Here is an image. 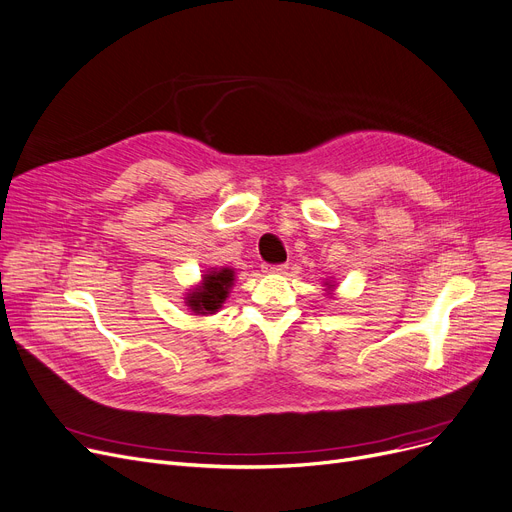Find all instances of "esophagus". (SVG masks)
Wrapping results in <instances>:
<instances>
[{
  "instance_id": "1",
  "label": "esophagus",
  "mask_w": 512,
  "mask_h": 512,
  "mask_svg": "<svg viewBox=\"0 0 512 512\" xmlns=\"http://www.w3.org/2000/svg\"><path fill=\"white\" fill-rule=\"evenodd\" d=\"M262 269H264V273H269V275H281V273L287 271V264H264Z\"/></svg>"
}]
</instances>
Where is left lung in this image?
I'll use <instances>...</instances> for the list:
<instances>
[{
	"mask_svg": "<svg viewBox=\"0 0 512 512\" xmlns=\"http://www.w3.org/2000/svg\"><path fill=\"white\" fill-rule=\"evenodd\" d=\"M325 291H327V294L333 298V291H335V283H331V281H325Z\"/></svg>",
	"mask_w": 512,
	"mask_h": 512,
	"instance_id": "1",
	"label": "left lung"
}]
</instances>
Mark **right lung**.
Segmentation results:
<instances>
[{
	"label": "right lung",
	"mask_w": 512,
	"mask_h": 512,
	"mask_svg": "<svg viewBox=\"0 0 512 512\" xmlns=\"http://www.w3.org/2000/svg\"><path fill=\"white\" fill-rule=\"evenodd\" d=\"M235 283V271L229 269V266H223V269H208L200 283L187 289L185 294V306L200 316L216 314L223 308L225 300L231 294V287Z\"/></svg>",
	"instance_id": "add662e5"
}]
</instances>
